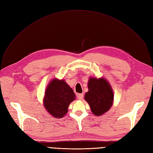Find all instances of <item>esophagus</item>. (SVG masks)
<instances>
[{
	"label": "esophagus",
	"mask_w": 153,
	"mask_h": 153,
	"mask_svg": "<svg viewBox=\"0 0 153 153\" xmlns=\"http://www.w3.org/2000/svg\"><path fill=\"white\" fill-rule=\"evenodd\" d=\"M76 96L79 100H82L83 98V94H78Z\"/></svg>",
	"instance_id": "34e87169"
}]
</instances>
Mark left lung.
I'll return each mask as SVG.
<instances>
[{"mask_svg": "<svg viewBox=\"0 0 153 153\" xmlns=\"http://www.w3.org/2000/svg\"><path fill=\"white\" fill-rule=\"evenodd\" d=\"M88 88L84 99L90 106L92 113L100 117L108 112L112 107L114 101L113 88L109 82L103 77H90Z\"/></svg>", "mask_w": 153, "mask_h": 153, "instance_id": "left-lung-1", "label": "left lung"}]
</instances>
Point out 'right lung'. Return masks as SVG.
I'll use <instances>...</instances> for the list:
<instances>
[{"mask_svg": "<svg viewBox=\"0 0 153 153\" xmlns=\"http://www.w3.org/2000/svg\"><path fill=\"white\" fill-rule=\"evenodd\" d=\"M75 97L73 89L64 80L54 78L46 87L44 106L52 117L61 118L68 113V106Z\"/></svg>", "mask_w": 153, "mask_h": 153, "instance_id": "add662e5", "label": "right lung"}]
</instances>
